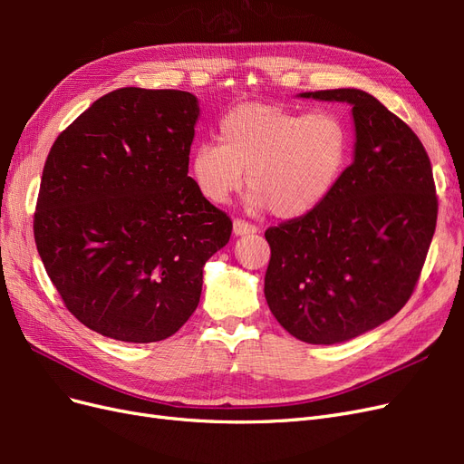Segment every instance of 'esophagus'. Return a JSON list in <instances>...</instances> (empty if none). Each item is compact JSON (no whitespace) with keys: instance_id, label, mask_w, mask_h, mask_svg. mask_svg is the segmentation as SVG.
Segmentation results:
<instances>
[{"instance_id":"esophagus-1","label":"esophagus","mask_w":464,"mask_h":464,"mask_svg":"<svg viewBox=\"0 0 464 464\" xmlns=\"http://www.w3.org/2000/svg\"><path fill=\"white\" fill-rule=\"evenodd\" d=\"M257 232H259V228L256 227V224H249V222H246L242 218H236L234 220V234L236 236H254Z\"/></svg>"}]
</instances>
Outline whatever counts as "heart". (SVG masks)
I'll use <instances>...</instances> for the list:
<instances>
[{
    "label": "heart",
    "instance_id": "obj_1",
    "mask_svg": "<svg viewBox=\"0 0 464 464\" xmlns=\"http://www.w3.org/2000/svg\"><path fill=\"white\" fill-rule=\"evenodd\" d=\"M348 152L344 123L331 111L302 114L278 104L232 108L218 123V145L191 154V176L207 201L228 203L244 184L247 205L280 218L310 215L334 188Z\"/></svg>",
    "mask_w": 464,
    "mask_h": 464
}]
</instances>
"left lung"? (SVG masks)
Masks as SVG:
<instances>
[{
  "label": "left lung",
  "instance_id": "1",
  "mask_svg": "<svg viewBox=\"0 0 464 464\" xmlns=\"http://www.w3.org/2000/svg\"><path fill=\"white\" fill-rule=\"evenodd\" d=\"M300 96L353 106L354 160L310 215L265 232V298L292 336L336 344L409 302L438 222V195L424 145L377 98L358 89Z\"/></svg>",
  "mask_w": 464,
  "mask_h": 464
}]
</instances>
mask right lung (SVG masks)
I'll use <instances>...</instances> for the list:
<instances>
[{
    "label": "right lung",
    "instance_id": "right-lung-1",
    "mask_svg": "<svg viewBox=\"0 0 464 464\" xmlns=\"http://www.w3.org/2000/svg\"><path fill=\"white\" fill-rule=\"evenodd\" d=\"M198 118L191 92L125 87L50 149L36 249L67 310L102 336H172L199 304L205 263L230 240L232 220L188 176Z\"/></svg>",
    "mask_w": 464,
    "mask_h": 464
}]
</instances>
